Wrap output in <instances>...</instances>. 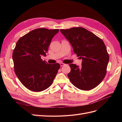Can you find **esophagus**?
Returning <instances> with one entry per match:
<instances>
[{
	"label": "esophagus",
	"instance_id": "obj_1",
	"mask_svg": "<svg viewBox=\"0 0 122 122\" xmlns=\"http://www.w3.org/2000/svg\"><path fill=\"white\" fill-rule=\"evenodd\" d=\"M60 64L61 67H62V66H64L66 65V64H64V63H62V62H61V63H60Z\"/></svg>",
	"mask_w": 122,
	"mask_h": 122
}]
</instances>
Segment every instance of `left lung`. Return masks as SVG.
Here are the masks:
<instances>
[{"instance_id": "obj_1", "label": "left lung", "mask_w": 122, "mask_h": 122, "mask_svg": "<svg viewBox=\"0 0 122 122\" xmlns=\"http://www.w3.org/2000/svg\"><path fill=\"white\" fill-rule=\"evenodd\" d=\"M77 56L82 58L81 67L69 64L68 76L72 84L80 90H91L104 79L109 61V55L103 41L82 27L61 29Z\"/></svg>"}]
</instances>
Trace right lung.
<instances>
[{
	"label": "right lung",
	"mask_w": 122,
	"mask_h": 122,
	"mask_svg": "<svg viewBox=\"0 0 122 122\" xmlns=\"http://www.w3.org/2000/svg\"><path fill=\"white\" fill-rule=\"evenodd\" d=\"M59 29L38 28L18 41L13 53L14 70L23 86L34 92H41L52 84L60 65L48 64L41 56L46 53Z\"/></svg>",
	"instance_id": "add662e5"
}]
</instances>
